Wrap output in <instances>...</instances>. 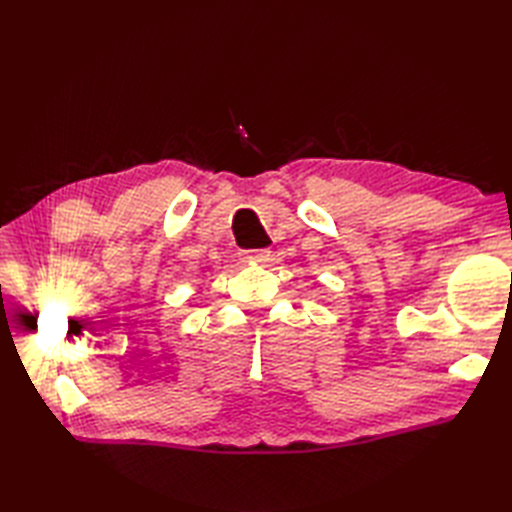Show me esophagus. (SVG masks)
Listing matches in <instances>:
<instances>
[{
    "label": "esophagus",
    "instance_id": "34e87169",
    "mask_svg": "<svg viewBox=\"0 0 512 512\" xmlns=\"http://www.w3.org/2000/svg\"><path fill=\"white\" fill-rule=\"evenodd\" d=\"M244 259L248 264H266L270 259V250L262 248V250H250V253H244Z\"/></svg>",
    "mask_w": 512,
    "mask_h": 512
}]
</instances>
